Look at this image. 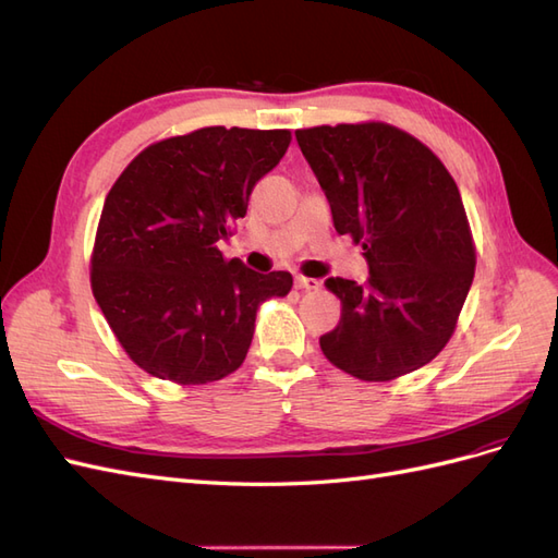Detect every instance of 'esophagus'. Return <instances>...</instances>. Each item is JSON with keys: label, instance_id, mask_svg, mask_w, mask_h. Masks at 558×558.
<instances>
[{"label": "esophagus", "instance_id": "obj_1", "mask_svg": "<svg viewBox=\"0 0 558 558\" xmlns=\"http://www.w3.org/2000/svg\"><path fill=\"white\" fill-rule=\"evenodd\" d=\"M294 284L299 290H306V292H313V290H320V280L315 278H304V276H296Z\"/></svg>", "mask_w": 558, "mask_h": 558}]
</instances>
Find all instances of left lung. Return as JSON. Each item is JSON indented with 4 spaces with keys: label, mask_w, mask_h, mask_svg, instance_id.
<instances>
[{
    "label": "left lung",
    "mask_w": 558,
    "mask_h": 558,
    "mask_svg": "<svg viewBox=\"0 0 558 558\" xmlns=\"http://www.w3.org/2000/svg\"><path fill=\"white\" fill-rule=\"evenodd\" d=\"M333 229L369 264L364 284L327 278L341 320L320 337L333 367L362 380L421 369L449 343L474 278L460 191L439 158L395 125L339 123L296 131Z\"/></svg>",
    "instance_id": "left-lung-1"
}]
</instances>
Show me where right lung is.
Wrapping results in <instances>:
<instances>
[{"mask_svg": "<svg viewBox=\"0 0 558 558\" xmlns=\"http://www.w3.org/2000/svg\"><path fill=\"white\" fill-rule=\"evenodd\" d=\"M290 140L210 125L149 145L109 189L90 288L140 369L180 386L229 376L247 355L257 308L292 290L288 270L257 274L217 247Z\"/></svg>", "mask_w": 558, "mask_h": 558, "instance_id": "obj_1", "label": "right lung"}]
</instances>
